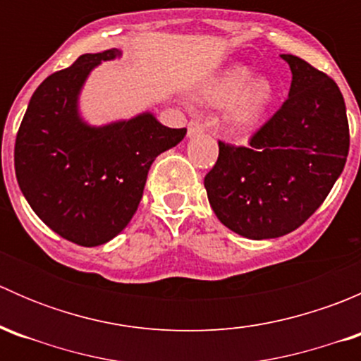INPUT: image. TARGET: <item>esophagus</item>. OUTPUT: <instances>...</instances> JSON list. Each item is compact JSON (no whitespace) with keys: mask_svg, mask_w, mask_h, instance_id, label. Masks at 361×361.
<instances>
[{"mask_svg":"<svg viewBox=\"0 0 361 361\" xmlns=\"http://www.w3.org/2000/svg\"><path fill=\"white\" fill-rule=\"evenodd\" d=\"M204 130V126L202 122H199V120H190L188 122V136H197V134H201Z\"/></svg>","mask_w":361,"mask_h":361,"instance_id":"34e87169","label":"esophagus"}]
</instances>
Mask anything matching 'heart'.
I'll use <instances>...</instances> for the list:
<instances>
[{
  "mask_svg": "<svg viewBox=\"0 0 361 361\" xmlns=\"http://www.w3.org/2000/svg\"><path fill=\"white\" fill-rule=\"evenodd\" d=\"M251 71L245 66L228 69L206 90V99L211 104H228L235 101L231 120L238 127H248L258 120L272 101V85L265 78H255L250 82Z\"/></svg>",
  "mask_w": 361,
  "mask_h": 361,
  "instance_id": "heart-1",
  "label": "heart"
}]
</instances>
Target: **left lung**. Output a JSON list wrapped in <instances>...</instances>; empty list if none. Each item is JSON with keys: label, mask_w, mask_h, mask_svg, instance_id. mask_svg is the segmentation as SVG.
Instances as JSON below:
<instances>
[{"label": "left lung", "mask_w": 361, "mask_h": 361, "mask_svg": "<svg viewBox=\"0 0 361 361\" xmlns=\"http://www.w3.org/2000/svg\"><path fill=\"white\" fill-rule=\"evenodd\" d=\"M288 97L250 137L248 147L218 141L204 178L218 220L248 239H272L300 227L344 169L349 123L337 83L292 54Z\"/></svg>", "instance_id": "left-lung-1"}]
</instances>
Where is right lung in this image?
Returning a JSON list of instances; mask_svg holds the SVG:
<instances>
[{
    "label": "right lung",
    "instance_id": "add662e5",
    "mask_svg": "<svg viewBox=\"0 0 361 361\" xmlns=\"http://www.w3.org/2000/svg\"><path fill=\"white\" fill-rule=\"evenodd\" d=\"M118 54H83L47 76L29 101L13 150L17 181L32 211L61 238L87 248L127 227L154 160L187 134L150 113L104 127L80 120V87L90 69Z\"/></svg>",
    "mask_w": 361,
    "mask_h": 361
}]
</instances>
